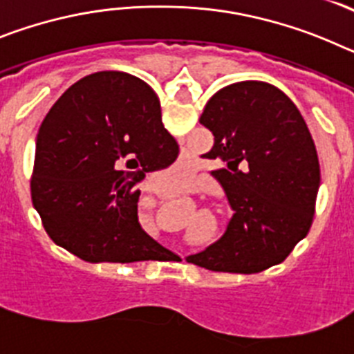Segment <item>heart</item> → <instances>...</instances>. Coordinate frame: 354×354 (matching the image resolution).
<instances>
[{"mask_svg": "<svg viewBox=\"0 0 354 354\" xmlns=\"http://www.w3.org/2000/svg\"><path fill=\"white\" fill-rule=\"evenodd\" d=\"M179 187H183V183H179Z\"/></svg>", "mask_w": 354, "mask_h": 354, "instance_id": "b5f03b06", "label": "heart"}]
</instances>
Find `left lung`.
Wrapping results in <instances>:
<instances>
[{"mask_svg":"<svg viewBox=\"0 0 354 354\" xmlns=\"http://www.w3.org/2000/svg\"><path fill=\"white\" fill-rule=\"evenodd\" d=\"M200 124L214 136L204 158L234 214L223 236L186 261L211 271L259 273L308 234L321 170L299 109L264 81H239L207 101Z\"/></svg>","mask_w":354,"mask_h":354,"instance_id":"8db88e82","label":"left lung"}]
</instances>
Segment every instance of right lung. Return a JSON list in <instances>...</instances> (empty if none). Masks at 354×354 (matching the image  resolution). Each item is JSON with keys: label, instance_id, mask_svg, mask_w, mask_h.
I'll use <instances>...</instances> for the list:
<instances>
[{"label": "right lung", "instance_id": "1", "mask_svg": "<svg viewBox=\"0 0 354 354\" xmlns=\"http://www.w3.org/2000/svg\"><path fill=\"white\" fill-rule=\"evenodd\" d=\"M177 156L154 90L127 72H95L44 118L31 200L48 236L83 261H154L167 248L140 225L136 183Z\"/></svg>", "mask_w": 354, "mask_h": 354}]
</instances>
